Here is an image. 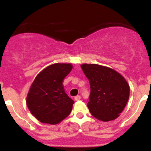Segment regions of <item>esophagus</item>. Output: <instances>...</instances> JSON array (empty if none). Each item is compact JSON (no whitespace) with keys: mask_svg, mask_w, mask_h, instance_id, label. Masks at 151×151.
<instances>
[{"mask_svg":"<svg viewBox=\"0 0 151 151\" xmlns=\"http://www.w3.org/2000/svg\"><path fill=\"white\" fill-rule=\"evenodd\" d=\"M80 99H81V96H77L74 97V100H75V101H79V100H80Z\"/></svg>","mask_w":151,"mask_h":151,"instance_id":"34e87169","label":"esophagus"}]
</instances>
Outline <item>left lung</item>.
Here are the masks:
<instances>
[{"instance_id":"1","label":"left lung","mask_w":151,"mask_h":151,"mask_svg":"<svg viewBox=\"0 0 151 151\" xmlns=\"http://www.w3.org/2000/svg\"><path fill=\"white\" fill-rule=\"evenodd\" d=\"M81 68L91 86L88 107L91 115L105 122L116 119L129 100L130 88L127 81L109 67L84 63Z\"/></svg>"}]
</instances>
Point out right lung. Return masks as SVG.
Instances as JSON below:
<instances>
[{
  "instance_id": "add662e5",
  "label": "right lung",
  "mask_w": 151,
  "mask_h": 151,
  "mask_svg": "<svg viewBox=\"0 0 151 151\" xmlns=\"http://www.w3.org/2000/svg\"><path fill=\"white\" fill-rule=\"evenodd\" d=\"M72 68L71 63H54L42 70L33 80L26 104L40 122L58 124L71 113L74 101L65 92L63 81Z\"/></svg>"
}]
</instances>
